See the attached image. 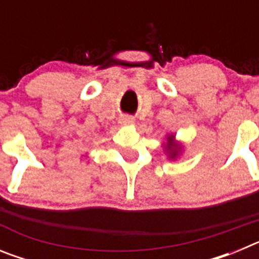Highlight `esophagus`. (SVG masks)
Segmentation results:
<instances>
[{
	"mask_svg": "<svg viewBox=\"0 0 259 259\" xmlns=\"http://www.w3.org/2000/svg\"><path fill=\"white\" fill-rule=\"evenodd\" d=\"M119 122H120V124L123 125H134L135 124V119L132 118V116H122V118L119 119Z\"/></svg>",
	"mask_w": 259,
	"mask_h": 259,
	"instance_id": "1",
	"label": "esophagus"
}]
</instances>
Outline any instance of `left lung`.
Wrapping results in <instances>:
<instances>
[{"label": "left lung", "instance_id": "obj_1", "mask_svg": "<svg viewBox=\"0 0 259 259\" xmlns=\"http://www.w3.org/2000/svg\"><path fill=\"white\" fill-rule=\"evenodd\" d=\"M183 149H184V145L176 140L175 134L166 135V143H163V152L170 161L178 159L183 153Z\"/></svg>", "mask_w": 259, "mask_h": 259}]
</instances>
